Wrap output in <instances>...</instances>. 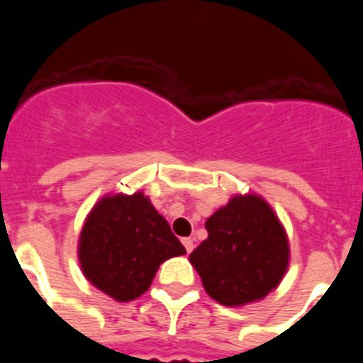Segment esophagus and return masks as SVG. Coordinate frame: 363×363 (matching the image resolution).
<instances>
[{
  "mask_svg": "<svg viewBox=\"0 0 363 363\" xmlns=\"http://www.w3.org/2000/svg\"><path fill=\"white\" fill-rule=\"evenodd\" d=\"M182 243H184V245H185V251L192 252V249H194V240H192V238H184V240H182Z\"/></svg>",
  "mask_w": 363,
  "mask_h": 363,
  "instance_id": "obj_1",
  "label": "esophagus"
}]
</instances>
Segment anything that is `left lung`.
Masks as SVG:
<instances>
[{
	"label": "left lung",
	"instance_id": "8db88e82",
	"mask_svg": "<svg viewBox=\"0 0 363 363\" xmlns=\"http://www.w3.org/2000/svg\"><path fill=\"white\" fill-rule=\"evenodd\" d=\"M207 240L189 259L221 306L267 296L287 271L289 243L277 214L259 196H236L205 221Z\"/></svg>",
	"mask_w": 363,
	"mask_h": 363
}]
</instances>
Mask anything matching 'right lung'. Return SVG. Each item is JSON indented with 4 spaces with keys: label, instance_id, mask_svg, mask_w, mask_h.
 I'll list each match as a JSON object with an SVG mask.
<instances>
[{
    "label": "right lung",
    "instance_id": "add662e5",
    "mask_svg": "<svg viewBox=\"0 0 363 363\" xmlns=\"http://www.w3.org/2000/svg\"><path fill=\"white\" fill-rule=\"evenodd\" d=\"M79 264L86 280L118 301L142 296L160 264L185 255L162 214L142 192L96 203L79 236Z\"/></svg>",
    "mask_w": 363,
    "mask_h": 363
}]
</instances>
